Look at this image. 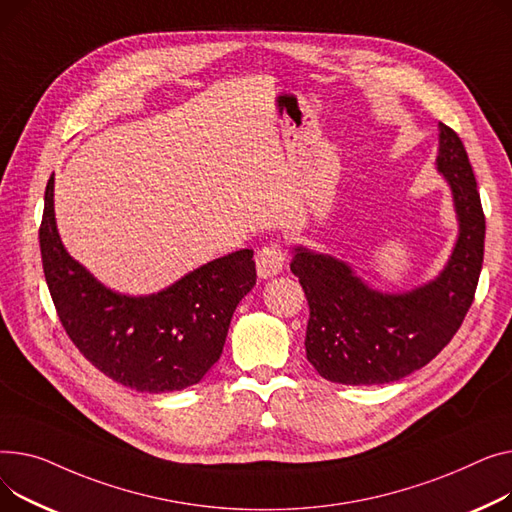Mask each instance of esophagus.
<instances>
[{
  "label": "esophagus",
  "instance_id": "esophagus-1",
  "mask_svg": "<svg viewBox=\"0 0 512 512\" xmlns=\"http://www.w3.org/2000/svg\"><path fill=\"white\" fill-rule=\"evenodd\" d=\"M285 266V250L279 242H270L262 246L256 254V268L260 279H270L279 275Z\"/></svg>",
  "mask_w": 512,
  "mask_h": 512
}]
</instances>
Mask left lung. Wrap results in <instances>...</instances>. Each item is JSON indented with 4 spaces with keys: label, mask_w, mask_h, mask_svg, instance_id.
<instances>
[{
    "label": "left lung",
    "mask_w": 512,
    "mask_h": 512,
    "mask_svg": "<svg viewBox=\"0 0 512 512\" xmlns=\"http://www.w3.org/2000/svg\"><path fill=\"white\" fill-rule=\"evenodd\" d=\"M436 167L453 192L459 237L442 273L405 293H382L353 268L304 246L291 273L310 306L306 355L316 372L339 384H386L424 368L461 328L484 262L486 217L467 150L440 124Z\"/></svg>",
    "instance_id": "1"
}]
</instances>
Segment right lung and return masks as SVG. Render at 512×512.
<instances>
[{"label":"right lung","instance_id":"right-lung-1","mask_svg":"<svg viewBox=\"0 0 512 512\" xmlns=\"http://www.w3.org/2000/svg\"><path fill=\"white\" fill-rule=\"evenodd\" d=\"M39 242L45 281L72 343L105 376L140 393L198 384L223 353L237 304L256 285L254 252L237 250L153 295L107 289L59 239L53 175L45 190Z\"/></svg>","mask_w":512,"mask_h":512}]
</instances>
